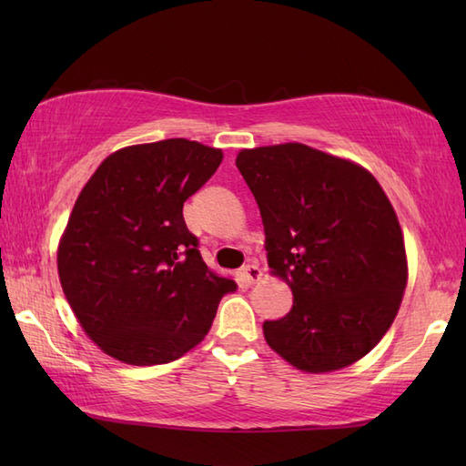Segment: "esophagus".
Returning <instances> with one entry per match:
<instances>
[{"label": "esophagus", "mask_w": 466, "mask_h": 466, "mask_svg": "<svg viewBox=\"0 0 466 466\" xmlns=\"http://www.w3.org/2000/svg\"><path fill=\"white\" fill-rule=\"evenodd\" d=\"M242 276H244V280L248 282V284H254V282H258L260 279H262V272H260V268H258V264H248V266H244L242 268Z\"/></svg>", "instance_id": "34e87169"}]
</instances>
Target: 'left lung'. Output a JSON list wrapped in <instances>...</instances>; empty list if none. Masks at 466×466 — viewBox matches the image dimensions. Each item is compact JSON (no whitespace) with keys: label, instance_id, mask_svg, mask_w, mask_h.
I'll return each mask as SVG.
<instances>
[{"label":"left lung","instance_id":"left-lung-1","mask_svg":"<svg viewBox=\"0 0 466 466\" xmlns=\"http://www.w3.org/2000/svg\"><path fill=\"white\" fill-rule=\"evenodd\" d=\"M236 166L260 208L270 274L292 310L264 339L310 374L360 360L397 319L409 280L397 212L360 164L299 142L240 150Z\"/></svg>","mask_w":466,"mask_h":466}]
</instances>
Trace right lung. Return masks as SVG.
<instances>
[{
	"label": "right lung",
	"instance_id": "obj_1",
	"mask_svg": "<svg viewBox=\"0 0 466 466\" xmlns=\"http://www.w3.org/2000/svg\"><path fill=\"white\" fill-rule=\"evenodd\" d=\"M220 147L172 137L97 166L57 244V274L100 350L134 366L166 364L204 340L236 282L208 268L182 208L222 162Z\"/></svg>",
	"mask_w": 466,
	"mask_h": 466
}]
</instances>
